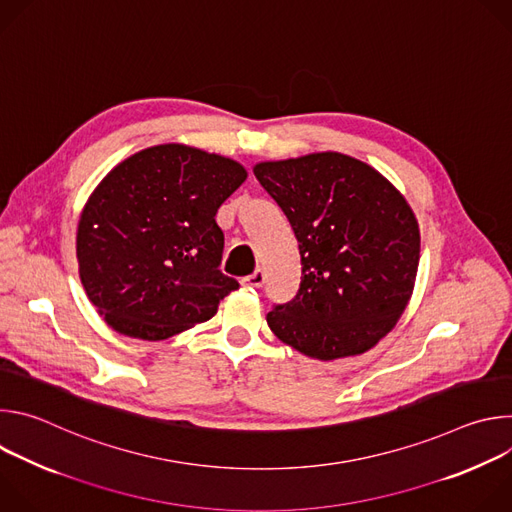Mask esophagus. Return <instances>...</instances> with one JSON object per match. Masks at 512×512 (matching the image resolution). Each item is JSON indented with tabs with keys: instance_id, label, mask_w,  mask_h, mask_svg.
Returning a JSON list of instances; mask_svg holds the SVG:
<instances>
[{
	"instance_id": "obj_1",
	"label": "esophagus",
	"mask_w": 512,
	"mask_h": 512,
	"mask_svg": "<svg viewBox=\"0 0 512 512\" xmlns=\"http://www.w3.org/2000/svg\"><path fill=\"white\" fill-rule=\"evenodd\" d=\"M263 283H265V273L261 269H255L251 275L243 277V285L247 287H263Z\"/></svg>"
}]
</instances>
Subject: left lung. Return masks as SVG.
<instances>
[{
  "instance_id": "1",
  "label": "left lung",
  "mask_w": 512,
  "mask_h": 512,
  "mask_svg": "<svg viewBox=\"0 0 512 512\" xmlns=\"http://www.w3.org/2000/svg\"><path fill=\"white\" fill-rule=\"evenodd\" d=\"M294 229L302 257L296 298L267 314L271 332L318 360L371 350L413 294L419 225L375 168L338 152L253 168Z\"/></svg>"
}]
</instances>
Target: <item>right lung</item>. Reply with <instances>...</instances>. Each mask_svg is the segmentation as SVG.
Masks as SVG:
<instances>
[{
  "mask_svg": "<svg viewBox=\"0 0 512 512\" xmlns=\"http://www.w3.org/2000/svg\"><path fill=\"white\" fill-rule=\"evenodd\" d=\"M245 180L239 162L182 143L141 150L101 180L81 212L77 259L113 330L164 340L216 314L239 281L218 269L214 216Z\"/></svg>",
  "mask_w": 512,
  "mask_h": 512,
  "instance_id": "right-lung-1",
  "label": "right lung"
}]
</instances>
